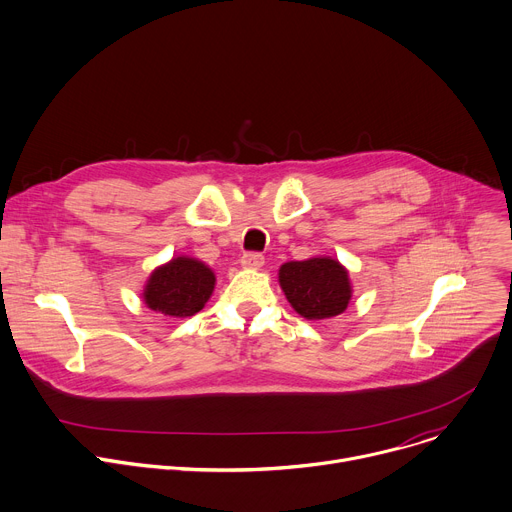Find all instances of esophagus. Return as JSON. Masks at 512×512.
Segmentation results:
<instances>
[{"label":"esophagus","instance_id":"1","mask_svg":"<svg viewBox=\"0 0 512 512\" xmlns=\"http://www.w3.org/2000/svg\"><path fill=\"white\" fill-rule=\"evenodd\" d=\"M262 264H264V256L258 254V252H246V254L242 256V266H244V268L258 270Z\"/></svg>","mask_w":512,"mask_h":512}]
</instances>
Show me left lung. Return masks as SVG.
Listing matches in <instances>:
<instances>
[{
    "mask_svg": "<svg viewBox=\"0 0 512 512\" xmlns=\"http://www.w3.org/2000/svg\"><path fill=\"white\" fill-rule=\"evenodd\" d=\"M278 282L293 309L311 321L344 313L352 299L348 270L327 256L282 264Z\"/></svg>",
    "mask_w": 512,
    "mask_h": 512,
    "instance_id": "8db88e82",
    "label": "left lung"
}]
</instances>
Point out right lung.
<instances>
[{"mask_svg":"<svg viewBox=\"0 0 512 512\" xmlns=\"http://www.w3.org/2000/svg\"><path fill=\"white\" fill-rule=\"evenodd\" d=\"M215 287V274L203 262L179 256L158 266L144 287L148 309L166 317H191L209 301Z\"/></svg>","mask_w":512,"mask_h":512,"instance_id":"right-lung-1","label":"right lung"}]
</instances>
